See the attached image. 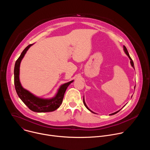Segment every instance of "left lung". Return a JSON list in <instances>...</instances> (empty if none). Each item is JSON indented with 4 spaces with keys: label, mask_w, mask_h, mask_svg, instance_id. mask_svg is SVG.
<instances>
[{
    "label": "left lung",
    "mask_w": 150,
    "mask_h": 150,
    "mask_svg": "<svg viewBox=\"0 0 150 150\" xmlns=\"http://www.w3.org/2000/svg\"><path fill=\"white\" fill-rule=\"evenodd\" d=\"M123 50H124V51H125V53L127 54V56L129 57V59H130V60H131V65H132V67L134 68V69H135V67H134V62H133V60H132V59H131V57H130V56H129V53H128V52H127V49H126V47L125 46H123ZM83 104H84V105H85V106L87 108V109H88V110H89L90 111H91L92 113H94L93 112H92L87 107V105H86V104H85V100H84V97H83ZM125 106V105H124ZM123 106V107H124ZM119 112V111H117V112H115V113H112V114H110V115H115V114H116V113H117V112Z\"/></svg>",
    "instance_id": "left-lung-1"
}]
</instances>
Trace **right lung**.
I'll use <instances>...</instances> for the list:
<instances>
[{
  "instance_id": "obj_1",
  "label": "right lung",
  "mask_w": 150,
  "mask_h": 150,
  "mask_svg": "<svg viewBox=\"0 0 150 150\" xmlns=\"http://www.w3.org/2000/svg\"><path fill=\"white\" fill-rule=\"evenodd\" d=\"M32 45L33 44L28 45L23 51L15 62L14 68V84L15 90L19 97L31 110L38 113L53 112L58 109L62 104L64 94L67 88L74 81L72 80L62 85L56 96L50 99L39 98L24 89L21 85L19 81V67L21 60Z\"/></svg>"
}]
</instances>
